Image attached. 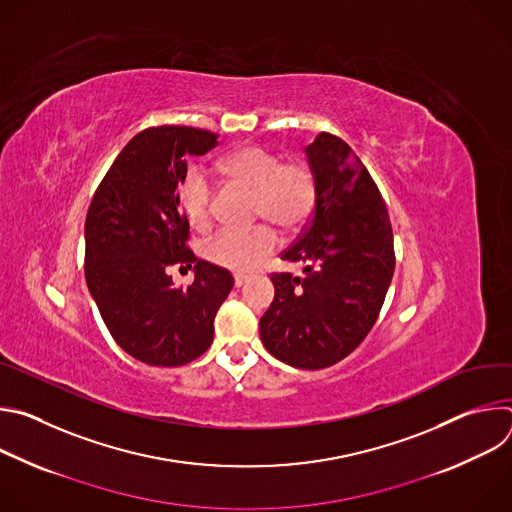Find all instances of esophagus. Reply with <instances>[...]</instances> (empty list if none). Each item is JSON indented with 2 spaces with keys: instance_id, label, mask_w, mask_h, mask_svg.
<instances>
[{
  "instance_id": "34e87169",
  "label": "esophagus",
  "mask_w": 512,
  "mask_h": 512,
  "mask_svg": "<svg viewBox=\"0 0 512 512\" xmlns=\"http://www.w3.org/2000/svg\"><path fill=\"white\" fill-rule=\"evenodd\" d=\"M247 283V275H235V287H241Z\"/></svg>"
}]
</instances>
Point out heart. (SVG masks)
<instances>
[{"instance_id": "1", "label": "heart", "mask_w": 512, "mask_h": 512, "mask_svg": "<svg viewBox=\"0 0 512 512\" xmlns=\"http://www.w3.org/2000/svg\"><path fill=\"white\" fill-rule=\"evenodd\" d=\"M216 174L227 186L251 192V218L269 223L285 233H296L308 225L318 200V180L310 164L283 162L279 154L259 143H245L216 162ZM214 186L206 172L190 170L182 184L178 202L194 231L204 233L212 225ZM277 247L271 227L259 225L251 231H223L202 247L204 257L223 269L247 273L259 267Z\"/></svg>"}]
</instances>
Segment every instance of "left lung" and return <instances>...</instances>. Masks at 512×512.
<instances>
[{"label":"left lung","instance_id":"left-lung-1","mask_svg":"<svg viewBox=\"0 0 512 512\" xmlns=\"http://www.w3.org/2000/svg\"><path fill=\"white\" fill-rule=\"evenodd\" d=\"M318 200L300 239L281 253L304 277L271 273L275 296L259 320L263 346L296 369H326L375 326L395 271L385 200L350 145L322 131L306 148Z\"/></svg>","mask_w":512,"mask_h":512}]
</instances>
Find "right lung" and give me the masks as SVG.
I'll use <instances>...</instances> for the list:
<instances>
[{"mask_svg": "<svg viewBox=\"0 0 512 512\" xmlns=\"http://www.w3.org/2000/svg\"><path fill=\"white\" fill-rule=\"evenodd\" d=\"M218 135L186 125L139 131L101 180L85 223V277L115 342L152 367H182L208 350L214 316L233 289L229 269L194 257L180 212L186 160ZM170 264L195 265L174 288Z\"/></svg>", "mask_w": 512, "mask_h": 512, "instance_id": "right-lung-1", "label": "right lung"}]
</instances>
